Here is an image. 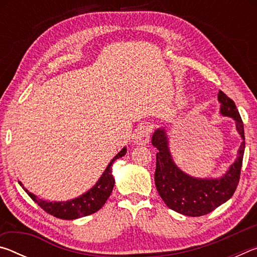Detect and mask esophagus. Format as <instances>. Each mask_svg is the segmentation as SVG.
Segmentation results:
<instances>
[{
  "mask_svg": "<svg viewBox=\"0 0 257 257\" xmlns=\"http://www.w3.org/2000/svg\"><path fill=\"white\" fill-rule=\"evenodd\" d=\"M152 133V127L149 123H143L139 125L135 134V144L137 145H146L150 141V136Z\"/></svg>",
  "mask_w": 257,
  "mask_h": 257,
  "instance_id": "34e87169",
  "label": "esophagus"
}]
</instances>
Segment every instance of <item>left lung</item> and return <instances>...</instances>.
Listing matches in <instances>:
<instances>
[{
  "label": "left lung",
  "mask_w": 257,
  "mask_h": 257,
  "mask_svg": "<svg viewBox=\"0 0 257 257\" xmlns=\"http://www.w3.org/2000/svg\"><path fill=\"white\" fill-rule=\"evenodd\" d=\"M222 115L231 116L236 121V128L242 143L238 151L237 160L229 171L220 179H197L189 177L173 163L168 147V138L164 129H158L152 137V144L158 149L155 168V186L161 198L169 208L188 216H202L214 211L221 204L231 198L240 179L245 134L240 114L236 104L222 90L217 94Z\"/></svg>",
  "instance_id": "1"
}]
</instances>
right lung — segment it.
I'll return each instance as SVG.
<instances>
[{
	"instance_id": "1",
	"label": "right lung",
	"mask_w": 257,
	"mask_h": 257,
	"mask_svg": "<svg viewBox=\"0 0 257 257\" xmlns=\"http://www.w3.org/2000/svg\"><path fill=\"white\" fill-rule=\"evenodd\" d=\"M127 149H122L118 154H116L113 160L107 165L105 171L103 172L102 177L99 178L97 184L95 185L92 189L87 191L86 194L81 195L78 198L71 199L68 202H46L43 199L37 198L34 194L29 193V191L24 188V186L19 181L20 186L26 190V193L29 195V197L33 199L35 203L38 204L43 210L49 213V214L53 215L55 217L62 220H73L78 219V217L87 216L93 213L97 212L101 208L107 198L110 197L112 193L113 186H114V178L112 176L111 165L116 159H120L124 156Z\"/></svg>"
}]
</instances>
